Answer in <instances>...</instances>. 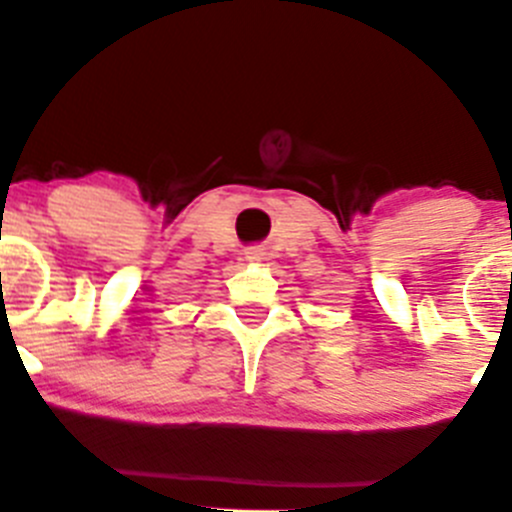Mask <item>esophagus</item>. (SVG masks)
<instances>
[{
  "mask_svg": "<svg viewBox=\"0 0 512 512\" xmlns=\"http://www.w3.org/2000/svg\"><path fill=\"white\" fill-rule=\"evenodd\" d=\"M247 260H252V262H260V260H265V247L262 245H252V247H247Z\"/></svg>",
  "mask_w": 512,
  "mask_h": 512,
  "instance_id": "34e87169",
  "label": "esophagus"
}]
</instances>
